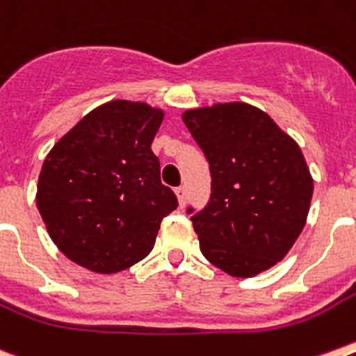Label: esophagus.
Instances as JSON below:
<instances>
[{"mask_svg": "<svg viewBox=\"0 0 356 356\" xmlns=\"http://www.w3.org/2000/svg\"><path fill=\"white\" fill-rule=\"evenodd\" d=\"M175 195H177V199H179V204L184 206V202H186V188L184 186L175 188Z\"/></svg>", "mask_w": 356, "mask_h": 356, "instance_id": "34e87169", "label": "esophagus"}]
</instances>
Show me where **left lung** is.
I'll return each mask as SVG.
<instances>
[{
	"label": "left lung",
	"instance_id": "1",
	"mask_svg": "<svg viewBox=\"0 0 356 356\" xmlns=\"http://www.w3.org/2000/svg\"><path fill=\"white\" fill-rule=\"evenodd\" d=\"M183 121L211 173L208 204L186 208L202 255L234 277H253L282 261L313 195L297 143L246 103L188 110Z\"/></svg>",
	"mask_w": 356,
	"mask_h": 356
}]
</instances>
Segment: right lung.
<instances>
[{
	"label": "right lung",
	"mask_w": 356,
	"mask_h": 356,
	"mask_svg": "<svg viewBox=\"0 0 356 356\" xmlns=\"http://www.w3.org/2000/svg\"><path fill=\"white\" fill-rule=\"evenodd\" d=\"M163 112L112 101L59 139L38 181V210L50 238L76 264L115 273L143 261L161 222L177 208L161 183L152 141Z\"/></svg>",
	"instance_id": "obj_1"
}]
</instances>
